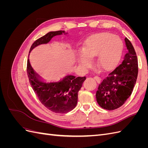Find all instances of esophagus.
Segmentation results:
<instances>
[{
	"label": "esophagus",
	"instance_id": "obj_1",
	"mask_svg": "<svg viewBox=\"0 0 148 148\" xmlns=\"http://www.w3.org/2000/svg\"><path fill=\"white\" fill-rule=\"evenodd\" d=\"M95 79L97 83H100L101 82V78L99 77H97V76H96V77H95Z\"/></svg>",
	"mask_w": 148,
	"mask_h": 148
}]
</instances>
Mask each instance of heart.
Returning <instances> with one entry per match:
<instances>
[{
	"mask_svg": "<svg viewBox=\"0 0 148 148\" xmlns=\"http://www.w3.org/2000/svg\"><path fill=\"white\" fill-rule=\"evenodd\" d=\"M123 43L117 36L109 33L93 36L86 42L79 59L83 65H88V59L97 56L96 64L105 70L114 69L119 63L122 55Z\"/></svg>",
	"mask_w": 148,
	"mask_h": 148,
	"instance_id": "obj_1",
	"label": "heart"
}]
</instances>
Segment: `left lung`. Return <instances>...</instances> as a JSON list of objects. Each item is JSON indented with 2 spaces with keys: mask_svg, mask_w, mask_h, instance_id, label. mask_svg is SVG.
<instances>
[{
  "mask_svg": "<svg viewBox=\"0 0 148 148\" xmlns=\"http://www.w3.org/2000/svg\"><path fill=\"white\" fill-rule=\"evenodd\" d=\"M127 52L121 64L99 85L97 102L102 108L112 110L119 108L131 96L138 73L137 56L132 42L125 39Z\"/></svg>",
  "mask_w": 148,
  "mask_h": 148,
  "instance_id": "1",
  "label": "left lung"
}]
</instances>
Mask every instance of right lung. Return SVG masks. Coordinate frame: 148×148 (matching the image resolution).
I'll use <instances>...</instances> for the list:
<instances>
[{
    "mask_svg": "<svg viewBox=\"0 0 148 148\" xmlns=\"http://www.w3.org/2000/svg\"><path fill=\"white\" fill-rule=\"evenodd\" d=\"M63 33H65L64 31H57L47 33L34 41L29 51L40 44L49 42L53 36ZM26 70L31 87L40 102L47 109L55 113L65 114L72 110L77 106L78 92L86 77L69 75L59 82L45 83L38 79L29 59L27 60Z\"/></svg>",
    "mask_w": 148,
    "mask_h": 148,
    "instance_id": "right-lung-1",
    "label": "right lung"
}]
</instances>
